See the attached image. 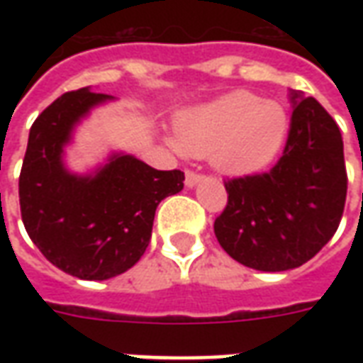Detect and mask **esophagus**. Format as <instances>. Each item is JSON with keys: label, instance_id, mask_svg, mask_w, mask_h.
Here are the masks:
<instances>
[{"label": "esophagus", "instance_id": "1", "mask_svg": "<svg viewBox=\"0 0 363 363\" xmlns=\"http://www.w3.org/2000/svg\"><path fill=\"white\" fill-rule=\"evenodd\" d=\"M202 181V173H196V171H186V177H184V182H186V186H194L196 182Z\"/></svg>", "mask_w": 363, "mask_h": 363}]
</instances>
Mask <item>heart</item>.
Segmentation results:
<instances>
[{
	"label": "heart",
	"mask_w": 363,
	"mask_h": 363,
	"mask_svg": "<svg viewBox=\"0 0 363 363\" xmlns=\"http://www.w3.org/2000/svg\"><path fill=\"white\" fill-rule=\"evenodd\" d=\"M288 112L249 91H235L177 120V147L206 155L229 173H251L268 165L288 134Z\"/></svg>",
	"instance_id": "obj_1"
}]
</instances>
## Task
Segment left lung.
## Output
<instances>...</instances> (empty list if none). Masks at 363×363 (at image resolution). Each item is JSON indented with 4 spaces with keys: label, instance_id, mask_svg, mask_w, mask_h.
<instances>
[{
    "label": "left lung",
    "instance_id": "1",
    "mask_svg": "<svg viewBox=\"0 0 363 363\" xmlns=\"http://www.w3.org/2000/svg\"><path fill=\"white\" fill-rule=\"evenodd\" d=\"M281 157L267 173L223 181L213 221L221 249L245 267L291 270L311 260L342 220L348 174L340 130L317 99L294 95Z\"/></svg>",
    "mask_w": 363,
    "mask_h": 363
}]
</instances>
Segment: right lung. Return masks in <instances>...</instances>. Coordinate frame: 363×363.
Wrapping results in <instances>:
<instances>
[{"label": "right lung", "mask_w": 363, "mask_h": 363, "mask_svg": "<svg viewBox=\"0 0 363 363\" xmlns=\"http://www.w3.org/2000/svg\"><path fill=\"white\" fill-rule=\"evenodd\" d=\"M111 99L89 87L69 91L30 126L19 174L21 218L54 267L82 280H106L142 259L159 202L182 190L184 173L157 171L132 155H114L95 177L62 165L72 128Z\"/></svg>", "instance_id": "add662e5"}]
</instances>
